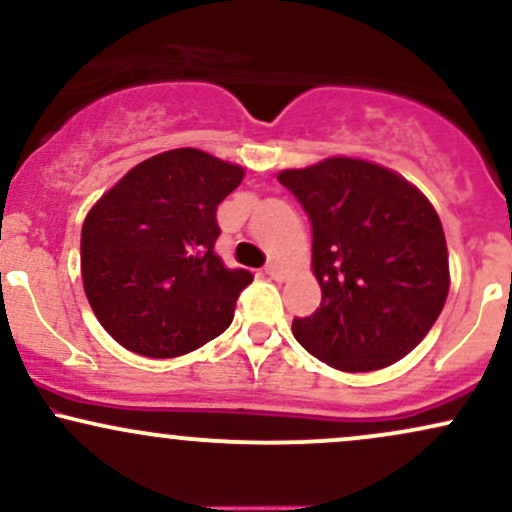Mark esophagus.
I'll list each match as a JSON object with an SVG mask.
<instances>
[{
	"label": "esophagus",
	"mask_w": 512,
	"mask_h": 512,
	"mask_svg": "<svg viewBox=\"0 0 512 512\" xmlns=\"http://www.w3.org/2000/svg\"><path fill=\"white\" fill-rule=\"evenodd\" d=\"M264 272L272 276V279H281V276H284V272L279 269V264H274V262H269L267 267H264Z\"/></svg>",
	"instance_id": "obj_1"
}]
</instances>
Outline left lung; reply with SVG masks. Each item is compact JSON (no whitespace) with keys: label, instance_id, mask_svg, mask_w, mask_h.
I'll use <instances>...</instances> for the list:
<instances>
[{"label":"left lung","instance_id":"obj_1","mask_svg":"<svg viewBox=\"0 0 512 512\" xmlns=\"http://www.w3.org/2000/svg\"><path fill=\"white\" fill-rule=\"evenodd\" d=\"M313 226L322 303L293 317L308 354L346 373L399 361L426 337L450 289L448 245L431 202L402 175L358 158L281 170Z\"/></svg>","mask_w":512,"mask_h":512}]
</instances>
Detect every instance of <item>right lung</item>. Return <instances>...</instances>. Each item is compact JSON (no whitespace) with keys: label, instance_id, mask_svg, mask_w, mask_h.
<instances>
[{"label":"right lung","instance_id":"right-lung-1","mask_svg":"<svg viewBox=\"0 0 512 512\" xmlns=\"http://www.w3.org/2000/svg\"><path fill=\"white\" fill-rule=\"evenodd\" d=\"M243 168L199 149L134 166L81 228V276L105 332L149 358L190 354L226 330L248 269L216 255V207Z\"/></svg>","mask_w":512,"mask_h":512}]
</instances>
